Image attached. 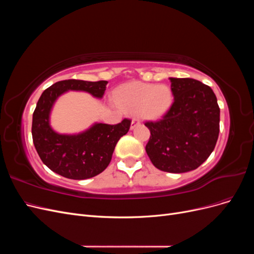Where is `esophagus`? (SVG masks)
I'll return each instance as SVG.
<instances>
[{
	"label": "esophagus",
	"mask_w": 254,
	"mask_h": 254,
	"mask_svg": "<svg viewBox=\"0 0 254 254\" xmlns=\"http://www.w3.org/2000/svg\"><path fill=\"white\" fill-rule=\"evenodd\" d=\"M137 125H140V121L137 119H132V122H131V129H133L134 127H136Z\"/></svg>",
	"instance_id": "34e87169"
}]
</instances>
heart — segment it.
<instances>
[{
	"mask_svg": "<svg viewBox=\"0 0 254 254\" xmlns=\"http://www.w3.org/2000/svg\"><path fill=\"white\" fill-rule=\"evenodd\" d=\"M117 102L124 110L136 112L144 120H157L170 110L174 95L165 84L130 82L119 89Z\"/></svg>",
	"mask_w": 254,
	"mask_h": 254,
	"instance_id": "b5f03b06",
	"label": "heart"
}]
</instances>
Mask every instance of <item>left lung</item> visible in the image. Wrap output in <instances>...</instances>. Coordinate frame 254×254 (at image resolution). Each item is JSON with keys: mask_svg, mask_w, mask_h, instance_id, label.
<instances>
[{"mask_svg": "<svg viewBox=\"0 0 254 254\" xmlns=\"http://www.w3.org/2000/svg\"><path fill=\"white\" fill-rule=\"evenodd\" d=\"M174 95L162 119L148 121L146 152L158 170L187 173L210 157L219 134L220 110L213 90L193 78H170Z\"/></svg>", "mask_w": 254, "mask_h": 254, "instance_id": "left-lung-1", "label": "left lung"}]
</instances>
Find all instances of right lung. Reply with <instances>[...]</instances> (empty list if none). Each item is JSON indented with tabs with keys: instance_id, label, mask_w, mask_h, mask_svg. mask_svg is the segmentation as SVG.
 <instances>
[{
	"instance_id": "obj_1",
	"label": "right lung",
	"mask_w": 254,
	"mask_h": 254,
	"mask_svg": "<svg viewBox=\"0 0 254 254\" xmlns=\"http://www.w3.org/2000/svg\"><path fill=\"white\" fill-rule=\"evenodd\" d=\"M108 81L61 80L44 90L33 114L32 134L35 148L51 171L68 179L83 180L104 172L109 165L115 145L130 128L131 121L119 124H95L79 134H59L50 126V112L59 95L68 90L86 91L102 98Z\"/></svg>"
}]
</instances>
